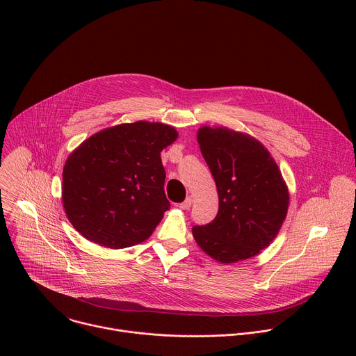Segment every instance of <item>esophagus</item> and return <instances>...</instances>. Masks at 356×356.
<instances>
[{
	"label": "esophagus",
	"instance_id": "34e87169",
	"mask_svg": "<svg viewBox=\"0 0 356 356\" xmlns=\"http://www.w3.org/2000/svg\"><path fill=\"white\" fill-rule=\"evenodd\" d=\"M191 202H193L191 197H187L183 202H180V204H179V209H181V210H188V209L191 207Z\"/></svg>",
	"mask_w": 356,
	"mask_h": 356
}]
</instances>
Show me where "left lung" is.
I'll return each instance as SVG.
<instances>
[{"mask_svg":"<svg viewBox=\"0 0 356 356\" xmlns=\"http://www.w3.org/2000/svg\"><path fill=\"white\" fill-rule=\"evenodd\" d=\"M197 140L217 184L218 213L193 227L195 242L221 264L258 255L276 238L289 207L276 162L259 140L224 127L200 128Z\"/></svg>","mask_w":356,"mask_h":356,"instance_id":"1","label":"left lung"}]
</instances>
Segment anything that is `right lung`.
Instances as JSON below:
<instances>
[{
  "label": "right lung",
  "mask_w": 356,
  "mask_h": 356,
  "mask_svg": "<svg viewBox=\"0 0 356 356\" xmlns=\"http://www.w3.org/2000/svg\"><path fill=\"white\" fill-rule=\"evenodd\" d=\"M176 138L173 127L138 121L84 140L63 168L62 200L72 225L113 249L147 239L170 209L161 152Z\"/></svg>",
  "instance_id": "add662e5"
}]
</instances>
